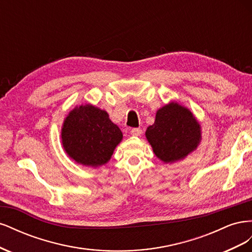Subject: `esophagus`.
<instances>
[{
    "instance_id": "1",
    "label": "esophagus",
    "mask_w": 252,
    "mask_h": 252,
    "mask_svg": "<svg viewBox=\"0 0 252 252\" xmlns=\"http://www.w3.org/2000/svg\"><path fill=\"white\" fill-rule=\"evenodd\" d=\"M130 133H131V135H134V136H140L142 134V129L133 128L130 130Z\"/></svg>"
}]
</instances>
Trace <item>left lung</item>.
<instances>
[{"label": "left lung", "mask_w": 252, "mask_h": 252, "mask_svg": "<svg viewBox=\"0 0 252 252\" xmlns=\"http://www.w3.org/2000/svg\"><path fill=\"white\" fill-rule=\"evenodd\" d=\"M156 157L166 164L182 161L202 140L199 121L185 106L171 101L157 111L155 123L145 132Z\"/></svg>", "instance_id": "obj_1"}]
</instances>
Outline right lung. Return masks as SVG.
I'll return each mask as SVG.
<instances>
[{"mask_svg": "<svg viewBox=\"0 0 252 252\" xmlns=\"http://www.w3.org/2000/svg\"><path fill=\"white\" fill-rule=\"evenodd\" d=\"M123 140L109 114L94 105L82 104L69 111L61 129V141L67 156L83 166L97 168L109 162Z\"/></svg>", "mask_w": 252, "mask_h": 252, "instance_id": "add662e5", "label": "right lung"}]
</instances>
